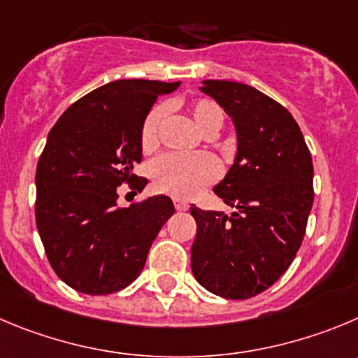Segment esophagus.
I'll use <instances>...</instances> for the list:
<instances>
[{
    "label": "esophagus",
    "instance_id": "obj_1",
    "mask_svg": "<svg viewBox=\"0 0 358 358\" xmlns=\"http://www.w3.org/2000/svg\"><path fill=\"white\" fill-rule=\"evenodd\" d=\"M175 208L178 210V212H185V210L189 208V203L183 201V199H175Z\"/></svg>",
    "mask_w": 358,
    "mask_h": 358
}]
</instances>
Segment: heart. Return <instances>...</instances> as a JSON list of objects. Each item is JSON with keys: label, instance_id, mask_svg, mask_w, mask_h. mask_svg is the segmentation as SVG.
I'll use <instances>...</instances> for the list:
<instances>
[{"label": "heart", "instance_id": "heart-1", "mask_svg": "<svg viewBox=\"0 0 358 358\" xmlns=\"http://www.w3.org/2000/svg\"><path fill=\"white\" fill-rule=\"evenodd\" d=\"M190 120L205 136L212 138L224 123V111L210 99H198L187 106ZM166 118V106H155L146 115L141 127L143 150L157 148L160 143V130ZM152 178L157 189L175 198H190L199 190L215 182L219 169L215 160L208 155H180L166 153L152 164Z\"/></svg>", "mask_w": 358, "mask_h": 358}]
</instances>
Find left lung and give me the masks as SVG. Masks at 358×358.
Returning a JSON list of instances; mask_svg holds the SVG:
<instances>
[{"instance_id": "8db88e82", "label": "left lung", "mask_w": 358, "mask_h": 358, "mask_svg": "<svg viewBox=\"0 0 358 358\" xmlns=\"http://www.w3.org/2000/svg\"><path fill=\"white\" fill-rule=\"evenodd\" d=\"M203 85L236 127V159L213 189L235 212L190 206L198 226L190 266L208 292L245 300L268 289L302 245L315 199L313 159L299 123L279 102L242 83Z\"/></svg>"}]
</instances>
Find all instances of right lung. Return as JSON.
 Masks as SVG:
<instances>
[{"label": "right lung", "mask_w": 358, "mask_h": 358, "mask_svg": "<svg viewBox=\"0 0 358 358\" xmlns=\"http://www.w3.org/2000/svg\"><path fill=\"white\" fill-rule=\"evenodd\" d=\"M180 83L120 79L73 102L49 132L36 164V228L56 275L86 295L138 279L153 240L175 213L168 196L120 208L116 189L141 192V127L157 96Z\"/></svg>", "instance_id": "add662e5"}]
</instances>
